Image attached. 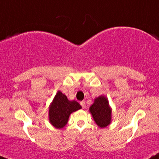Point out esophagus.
<instances>
[{
	"instance_id": "34e87169",
	"label": "esophagus",
	"mask_w": 159,
	"mask_h": 159,
	"mask_svg": "<svg viewBox=\"0 0 159 159\" xmlns=\"http://www.w3.org/2000/svg\"><path fill=\"white\" fill-rule=\"evenodd\" d=\"M80 104H81V106H82L83 109H84V108L86 107V105H85V102H84V101H81V102H80Z\"/></svg>"
}]
</instances>
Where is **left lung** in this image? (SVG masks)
<instances>
[{
    "instance_id": "8db88e82",
    "label": "left lung",
    "mask_w": 159,
    "mask_h": 159,
    "mask_svg": "<svg viewBox=\"0 0 159 159\" xmlns=\"http://www.w3.org/2000/svg\"><path fill=\"white\" fill-rule=\"evenodd\" d=\"M89 111L99 128H106L111 124V108L106 96L101 95L94 99L93 103L89 108Z\"/></svg>"
}]
</instances>
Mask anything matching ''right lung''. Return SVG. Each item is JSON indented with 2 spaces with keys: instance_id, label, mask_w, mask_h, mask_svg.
I'll list each match as a JSON object with an SVG mask.
<instances>
[{
  "instance_id": "obj_1",
  "label": "right lung",
  "mask_w": 159,
  "mask_h": 159,
  "mask_svg": "<svg viewBox=\"0 0 159 159\" xmlns=\"http://www.w3.org/2000/svg\"><path fill=\"white\" fill-rule=\"evenodd\" d=\"M81 108V106L77 101L69 100L65 94L58 90L49 106V121L54 128L57 129L64 128L71 113Z\"/></svg>"
}]
</instances>
